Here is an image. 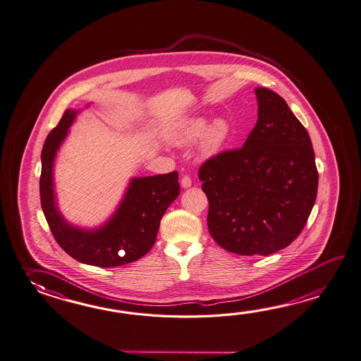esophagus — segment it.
Wrapping results in <instances>:
<instances>
[{"instance_id":"obj_1","label":"esophagus","mask_w":361,"mask_h":361,"mask_svg":"<svg viewBox=\"0 0 361 361\" xmlns=\"http://www.w3.org/2000/svg\"><path fill=\"white\" fill-rule=\"evenodd\" d=\"M181 186L184 188V189H188V188H190L192 186V178L189 176H183V178H181Z\"/></svg>"}]
</instances>
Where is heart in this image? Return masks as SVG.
I'll use <instances>...</instances> for the list:
<instances>
[{"label":"heart","mask_w":361,"mask_h":361,"mask_svg":"<svg viewBox=\"0 0 361 361\" xmlns=\"http://www.w3.org/2000/svg\"><path fill=\"white\" fill-rule=\"evenodd\" d=\"M231 133L230 123L225 118H216L209 123L206 116L188 118L178 126L173 133V141L177 145H189L199 140V150L204 157L217 154L228 140Z\"/></svg>","instance_id":"b5f03b06"}]
</instances>
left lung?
<instances>
[{
	"mask_svg": "<svg viewBox=\"0 0 361 361\" xmlns=\"http://www.w3.org/2000/svg\"><path fill=\"white\" fill-rule=\"evenodd\" d=\"M257 123L243 147L214 155L199 169L208 230L224 250L269 256L301 234L317 199L309 133L281 96L256 87Z\"/></svg>",
	"mask_w": 361,
	"mask_h": 361,
	"instance_id": "1",
	"label": "left lung"
}]
</instances>
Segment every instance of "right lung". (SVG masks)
Wrapping results in <instances>:
<instances>
[{"mask_svg":"<svg viewBox=\"0 0 361 361\" xmlns=\"http://www.w3.org/2000/svg\"><path fill=\"white\" fill-rule=\"evenodd\" d=\"M78 111L66 109L49 133L41 154V206L52 235L66 253L86 265L116 267L147 255L154 245L163 214L178 197L177 171L157 176L135 177L114 214L100 228H75L60 214L54 192L52 169L56 153Z\"/></svg>","mask_w":361,"mask_h":361,"instance_id":"right-lung-1","label":"right lung"}]
</instances>
